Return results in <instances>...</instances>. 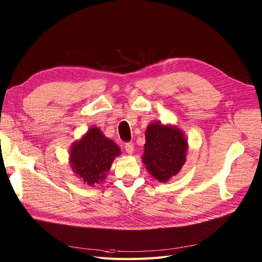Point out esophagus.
Returning <instances> with one entry per match:
<instances>
[{
	"mask_svg": "<svg viewBox=\"0 0 262 262\" xmlns=\"http://www.w3.org/2000/svg\"><path fill=\"white\" fill-rule=\"evenodd\" d=\"M124 147H125V150L127 154H133L134 153V143L133 142H126L125 145H124Z\"/></svg>",
	"mask_w": 262,
	"mask_h": 262,
	"instance_id": "1",
	"label": "esophagus"
}]
</instances>
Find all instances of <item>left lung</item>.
<instances>
[{
    "label": "left lung",
    "instance_id": "left-lung-1",
    "mask_svg": "<svg viewBox=\"0 0 262 262\" xmlns=\"http://www.w3.org/2000/svg\"><path fill=\"white\" fill-rule=\"evenodd\" d=\"M143 163L157 181L166 183L181 171L188 143L182 130L152 123L145 132Z\"/></svg>",
    "mask_w": 262,
    "mask_h": 262
}]
</instances>
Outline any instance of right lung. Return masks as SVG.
Masks as SVG:
<instances>
[{
	"label": "right lung",
	"mask_w": 262,
	"mask_h": 262,
	"mask_svg": "<svg viewBox=\"0 0 262 262\" xmlns=\"http://www.w3.org/2000/svg\"><path fill=\"white\" fill-rule=\"evenodd\" d=\"M119 155V146L105 138L98 127H92L72 146L70 163L80 180L92 186L105 180L106 172Z\"/></svg>",
	"instance_id": "obj_1"
}]
</instances>
